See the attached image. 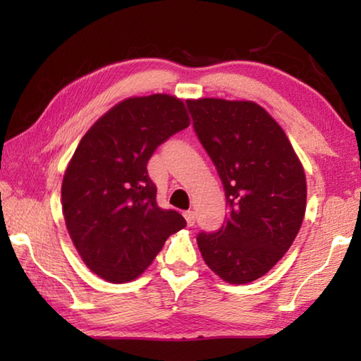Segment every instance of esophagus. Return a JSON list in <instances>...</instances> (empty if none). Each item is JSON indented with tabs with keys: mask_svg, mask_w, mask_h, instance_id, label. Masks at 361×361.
Segmentation results:
<instances>
[{
	"mask_svg": "<svg viewBox=\"0 0 361 361\" xmlns=\"http://www.w3.org/2000/svg\"><path fill=\"white\" fill-rule=\"evenodd\" d=\"M185 218H186L188 226H194V223H195V213L192 210L185 212Z\"/></svg>",
	"mask_w": 361,
	"mask_h": 361,
	"instance_id": "obj_1",
	"label": "esophagus"
}]
</instances>
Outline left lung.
Returning a JSON list of instances; mask_svg holds the SVG:
<instances>
[{"mask_svg": "<svg viewBox=\"0 0 361 361\" xmlns=\"http://www.w3.org/2000/svg\"><path fill=\"white\" fill-rule=\"evenodd\" d=\"M194 129L219 173L229 215L200 232L205 264L224 282L267 274L295 242L307 202L304 167L285 130L252 100H189Z\"/></svg>", "mask_w": 361, "mask_h": 361, "instance_id": "8db88e82", "label": "left lung"}]
</instances>
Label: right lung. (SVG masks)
<instances>
[{
	"label": "right lung",
	"mask_w": 361,
	"mask_h": 361,
	"mask_svg": "<svg viewBox=\"0 0 361 361\" xmlns=\"http://www.w3.org/2000/svg\"><path fill=\"white\" fill-rule=\"evenodd\" d=\"M189 124L178 97H129L94 122L71 156L62 181L65 224L84 264L106 282L142 276L167 237L186 226L178 212L157 205L146 164Z\"/></svg>",
	"instance_id": "1"
}]
</instances>
